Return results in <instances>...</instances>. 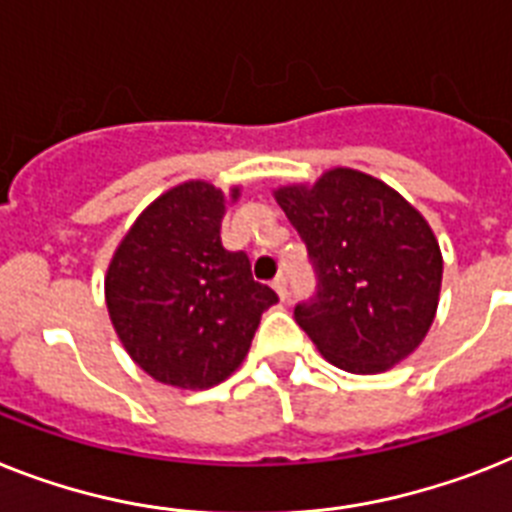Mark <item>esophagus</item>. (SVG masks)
Wrapping results in <instances>:
<instances>
[{"mask_svg":"<svg viewBox=\"0 0 512 512\" xmlns=\"http://www.w3.org/2000/svg\"><path fill=\"white\" fill-rule=\"evenodd\" d=\"M272 287H274V290H277V295H280V301H285V298H287V280H285V277H282V274H280V277H277V280L272 282Z\"/></svg>","mask_w":512,"mask_h":512,"instance_id":"esophagus-1","label":"esophagus"}]
</instances>
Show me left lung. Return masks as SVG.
<instances>
[{"label":"left lung","mask_w":512,"mask_h":512,"mask_svg":"<svg viewBox=\"0 0 512 512\" xmlns=\"http://www.w3.org/2000/svg\"><path fill=\"white\" fill-rule=\"evenodd\" d=\"M274 198L314 264L316 295L295 306V322L319 353L350 374H379L411 356L442 287L429 222L398 190L348 167Z\"/></svg>","instance_id":"1"}]
</instances>
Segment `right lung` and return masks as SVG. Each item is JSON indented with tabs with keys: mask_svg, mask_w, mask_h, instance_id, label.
Wrapping results in <instances>:
<instances>
[{
	"mask_svg": "<svg viewBox=\"0 0 512 512\" xmlns=\"http://www.w3.org/2000/svg\"><path fill=\"white\" fill-rule=\"evenodd\" d=\"M240 188L230 190L238 201ZM227 198L204 180L175 185L143 209L109 261L112 327L156 382L209 390L246 358L261 314L277 303L219 230Z\"/></svg>",
	"mask_w": 512,
	"mask_h": 512,
	"instance_id": "obj_1",
	"label": "right lung"
}]
</instances>
